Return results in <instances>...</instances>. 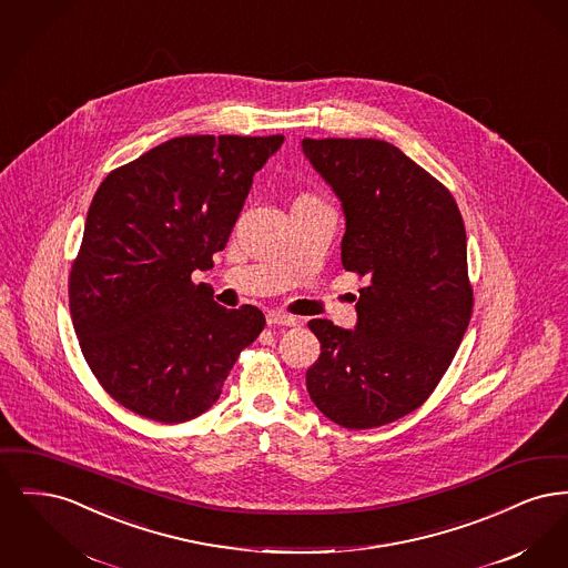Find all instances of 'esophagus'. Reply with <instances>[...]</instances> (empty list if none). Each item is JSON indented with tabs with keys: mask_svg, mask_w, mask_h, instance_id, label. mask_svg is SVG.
I'll return each instance as SVG.
<instances>
[{
	"mask_svg": "<svg viewBox=\"0 0 568 568\" xmlns=\"http://www.w3.org/2000/svg\"><path fill=\"white\" fill-rule=\"evenodd\" d=\"M266 322H268V325H290V327L300 324L296 317L285 315V313H281V311H271V313L266 315Z\"/></svg>",
	"mask_w": 568,
	"mask_h": 568,
	"instance_id": "1",
	"label": "esophagus"
}]
</instances>
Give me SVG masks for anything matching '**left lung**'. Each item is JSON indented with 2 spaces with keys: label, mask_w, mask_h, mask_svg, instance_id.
Returning <instances> with one entry per match:
<instances>
[{
  "label": "left lung",
  "mask_w": 568,
  "mask_h": 568,
  "mask_svg": "<svg viewBox=\"0 0 568 568\" xmlns=\"http://www.w3.org/2000/svg\"><path fill=\"white\" fill-rule=\"evenodd\" d=\"M343 202V268L366 278L355 329L311 320L322 343L306 371L311 400L334 424L368 430L424 405L473 315L466 230L430 172L375 138L302 140Z\"/></svg>",
  "instance_id": "obj_1"
}]
</instances>
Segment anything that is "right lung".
<instances>
[{
	"mask_svg": "<svg viewBox=\"0 0 568 568\" xmlns=\"http://www.w3.org/2000/svg\"><path fill=\"white\" fill-rule=\"evenodd\" d=\"M281 144V134L172 138L95 191L68 294L82 355L119 405L190 422L264 329L257 306H219L191 272L213 268L253 174Z\"/></svg>",
	"mask_w": 568,
	"mask_h": 568,
	"instance_id": "add662e5",
	"label": "right lung"
}]
</instances>
